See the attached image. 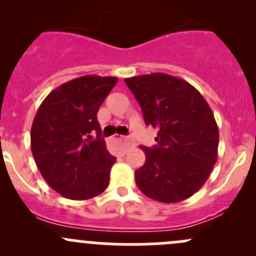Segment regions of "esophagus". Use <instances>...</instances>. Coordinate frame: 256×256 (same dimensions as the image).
<instances>
[{"label": "esophagus", "mask_w": 256, "mask_h": 256, "mask_svg": "<svg viewBox=\"0 0 256 256\" xmlns=\"http://www.w3.org/2000/svg\"><path fill=\"white\" fill-rule=\"evenodd\" d=\"M118 140H120L121 144H122V150H121V151H122V154H125L126 150H128V147L132 144V141H131V138H126V136H120V138H118Z\"/></svg>", "instance_id": "esophagus-1"}]
</instances>
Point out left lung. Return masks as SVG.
<instances>
[{"label":"left lung","instance_id":"8db88e82","mask_svg":"<svg viewBox=\"0 0 256 256\" xmlns=\"http://www.w3.org/2000/svg\"><path fill=\"white\" fill-rule=\"evenodd\" d=\"M125 82L146 125L157 130L156 146H141L146 161L136 170V184L158 202L187 200L204 184L218 158L219 131L208 102L190 82L164 73Z\"/></svg>","mask_w":256,"mask_h":256}]
</instances>
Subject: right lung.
Masks as SVG:
<instances>
[{"mask_svg":"<svg viewBox=\"0 0 256 256\" xmlns=\"http://www.w3.org/2000/svg\"><path fill=\"white\" fill-rule=\"evenodd\" d=\"M116 82L115 76H80L49 92L37 110L32 154L46 182L63 197L90 200L109 186L116 158L100 135L96 114Z\"/></svg>","mask_w":256,"mask_h":256,"instance_id":"1","label":"right lung"}]
</instances>
